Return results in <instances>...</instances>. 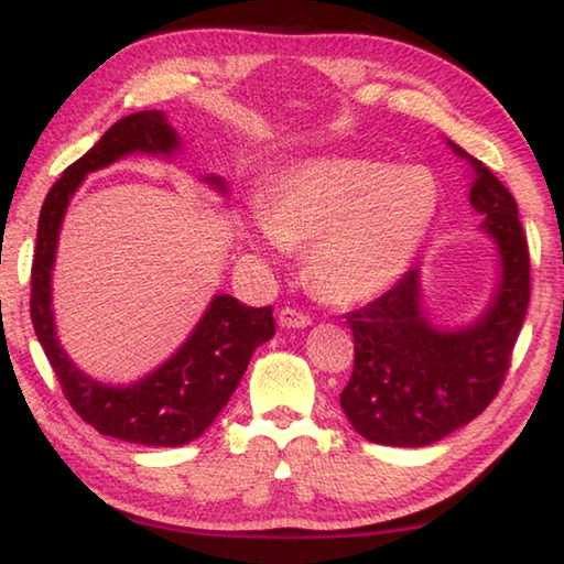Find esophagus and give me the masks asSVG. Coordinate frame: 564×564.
I'll list each match as a JSON object with an SVG mask.
<instances>
[{"mask_svg": "<svg viewBox=\"0 0 564 564\" xmlns=\"http://www.w3.org/2000/svg\"><path fill=\"white\" fill-rule=\"evenodd\" d=\"M279 323L283 328H305V326H311V316L308 313H303V311H299V308H281V313H279Z\"/></svg>", "mask_w": 564, "mask_h": 564, "instance_id": "34e87169", "label": "esophagus"}]
</instances>
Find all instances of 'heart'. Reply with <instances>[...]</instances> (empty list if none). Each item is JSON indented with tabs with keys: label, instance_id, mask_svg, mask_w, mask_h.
I'll list each match as a JSON object with an SVG mask.
<instances>
[{
	"label": "heart",
	"instance_id": "b5f03b06",
	"mask_svg": "<svg viewBox=\"0 0 564 564\" xmlns=\"http://www.w3.org/2000/svg\"><path fill=\"white\" fill-rule=\"evenodd\" d=\"M437 188L423 169L368 159H318L285 174L261 206L273 243L308 248L321 299L360 303L390 289L431 231Z\"/></svg>",
	"mask_w": 564,
	"mask_h": 564
}]
</instances>
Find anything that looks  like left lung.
<instances>
[{"mask_svg":"<svg viewBox=\"0 0 564 564\" xmlns=\"http://www.w3.org/2000/svg\"><path fill=\"white\" fill-rule=\"evenodd\" d=\"M451 147L473 164L470 204L500 248L502 281L485 316L455 333L427 323L417 271L346 313L356 346L340 408L356 433L378 445H431L480 415L500 393L528 313L530 251L518 204L482 161Z\"/></svg>","mask_w":564,"mask_h":564,"instance_id":"obj_1","label":"left lung"}]
</instances>
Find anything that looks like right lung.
Returning a JSON list of instances; mask_svg holds the SVG:
<instances>
[{
  "label": "right lung",
  "mask_w": 564,
  "mask_h": 564,
  "mask_svg": "<svg viewBox=\"0 0 564 564\" xmlns=\"http://www.w3.org/2000/svg\"><path fill=\"white\" fill-rule=\"evenodd\" d=\"M176 147L178 137L161 111H137L119 119L50 188L32 261V323L64 398L101 435L154 447L186 445L214 423L243 378L253 350L275 333L273 308H251L234 295H216L174 358L139 383L111 388L79 373L59 348L52 318V265L66 204L89 171L109 166L131 151L171 154ZM208 181L224 188L221 178Z\"/></svg>",
  "instance_id": "obj_1"
}]
</instances>
